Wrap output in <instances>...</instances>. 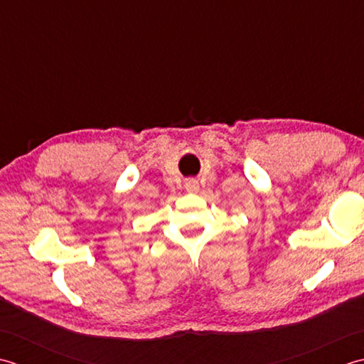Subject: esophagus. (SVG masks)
Masks as SVG:
<instances>
[{"label":"esophagus","instance_id":"obj_1","mask_svg":"<svg viewBox=\"0 0 364 364\" xmlns=\"http://www.w3.org/2000/svg\"><path fill=\"white\" fill-rule=\"evenodd\" d=\"M185 190L190 191V193H195L199 190V183L196 179H193V177H190V179L185 181Z\"/></svg>","mask_w":364,"mask_h":364}]
</instances>
